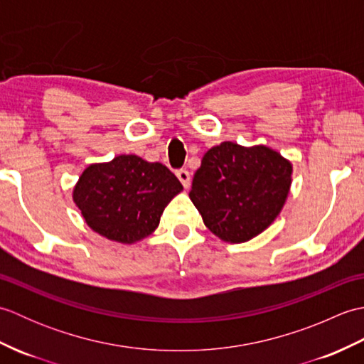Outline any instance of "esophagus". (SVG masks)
<instances>
[{
	"label": "esophagus",
	"mask_w": 364,
	"mask_h": 364,
	"mask_svg": "<svg viewBox=\"0 0 364 364\" xmlns=\"http://www.w3.org/2000/svg\"><path fill=\"white\" fill-rule=\"evenodd\" d=\"M176 176H178V180L181 181V184H183L184 188H189V184H191V173L188 172L186 168L176 170Z\"/></svg>",
	"instance_id": "1"
}]
</instances>
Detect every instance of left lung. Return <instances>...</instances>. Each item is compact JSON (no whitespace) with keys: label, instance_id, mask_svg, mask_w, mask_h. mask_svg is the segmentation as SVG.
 Returning <instances> with one entry per match:
<instances>
[{"label":"left lung","instance_id":"1","mask_svg":"<svg viewBox=\"0 0 364 364\" xmlns=\"http://www.w3.org/2000/svg\"><path fill=\"white\" fill-rule=\"evenodd\" d=\"M291 173V162L269 146L222 142L205 153L189 197L215 236L247 242L280 214Z\"/></svg>","mask_w":364,"mask_h":364}]
</instances>
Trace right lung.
Wrapping results in <instances>:
<instances>
[{
    "label": "right lung",
    "instance_id": "1",
    "mask_svg": "<svg viewBox=\"0 0 364 364\" xmlns=\"http://www.w3.org/2000/svg\"><path fill=\"white\" fill-rule=\"evenodd\" d=\"M181 191L178 178L161 162L120 154L84 170L73 202L95 233L133 244L156 230L164 208Z\"/></svg>",
    "mask_w": 364,
    "mask_h": 364
}]
</instances>
